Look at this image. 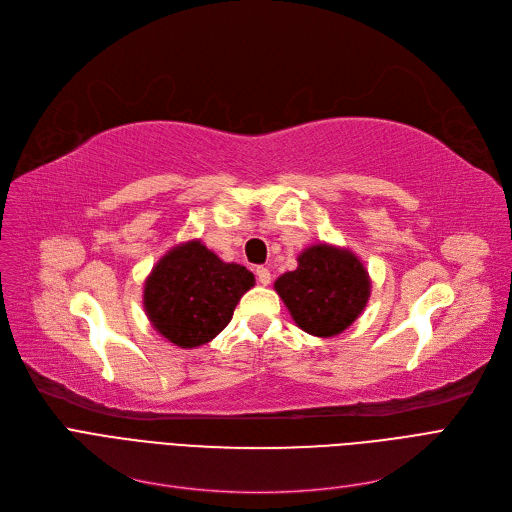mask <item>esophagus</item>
Segmentation results:
<instances>
[{
  "mask_svg": "<svg viewBox=\"0 0 512 512\" xmlns=\"http://www.w3.org/2000/svg\"><path fill=\"white\" fill-rule=\"evenodd\" d=\"M255 274H257V280H259V284H263V286H267L272 282V274H270V270H267V267H257L255 270Z\"/></svg>",
  "mask_w": 512,
  "mask_h": 512,
  "instance_id": "obj_1",
  "label": "esophagus"
}]
</instances>
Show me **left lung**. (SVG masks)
I'll return each mask as SVG.
<instances>
[{
  "instance_id": "1",
  "label": "left lung",
  "mask_w": 512,
  "mask_h": 512,
  "mask_svg": "<svg viewBox=\"0 0 512 512\" xmlns=\"http://www.w3.org/2000/svg\"><path fill=\"white\" fill-rule=\"evenodd\" d=\"M297 261V270L274 282L294 324L319 338L338 336L353 326L371 294V280L359 257L319 242L305 249Z\"/></svg>"
}]
</instances>
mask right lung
<instances>
[{"mask_svg":"<svg viewBox=\"0 0 512 512\" xmlns=\"http://www.w3.org/2000/svg\"><path fill=\"white\" fill-rule=\"evenodd\" d=\"M255 286L245 265L226 263L201 240L180 242L161 257L145 280L143 307L151 326L180 348L218 336L242 294Z\"/></svg>","mask_w":512,"mask_h":512,"instance_id":"add662e5","label":"right lung"}]
</instances>
